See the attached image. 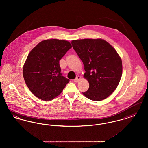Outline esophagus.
<instances>
[{"label": "esophagus", "mask_w": 148, "mask_h": 148, "mask_svg": "<svg viewBox=\"0 0 148 148\" xmlns=\"http://www.w3.org/2000/svg\"><path fill=\"white\" fill-rule=\"evenodd\" d=\"M80 79H81L80 76L78 75L77 77H76L75 79H74V82H78L80 80Z\"/></svg>", "instance_id": "34e87169"}]
</instances>
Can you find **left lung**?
Returning a JSON list of instances; mask_svg holds the SVG:
<instances>
[{"instance_id": "1", "label": "left lung", "mask_w": 148, "mask_h": 148, "mask_svg": "<svg viewBox=\"0 0 148 148\" xmlns=\"http://www.w3.org/2000/svg\"><path fill=\"white\" fill-rule=\"evenodd\" d=\"M73 49L83 62L84 77L89 83L87 98L100 101L108 98L117 88L122 75L121 58L113 47L101 39L71 41Z\"/></svg>"}]
</instances>
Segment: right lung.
<instances>
[{
	"label": "right lung",
	"instance_id": "obj_1",
	"mask_svg": "<svg viewBox=\"0 0 148 148\" xmlns=\"http://www.w3.org/2000/svg\"><path fill=\"white\" fill-rule=\"evenodd\" d=\"M71 47L66 40L47 39L30 51L23 74L26 84L35 97L50 101L63 90L69 80L62 75L59 60Z\"/></svg>",
	"mask_w": 148,
	"mask_h": 148
}]
</instances>
